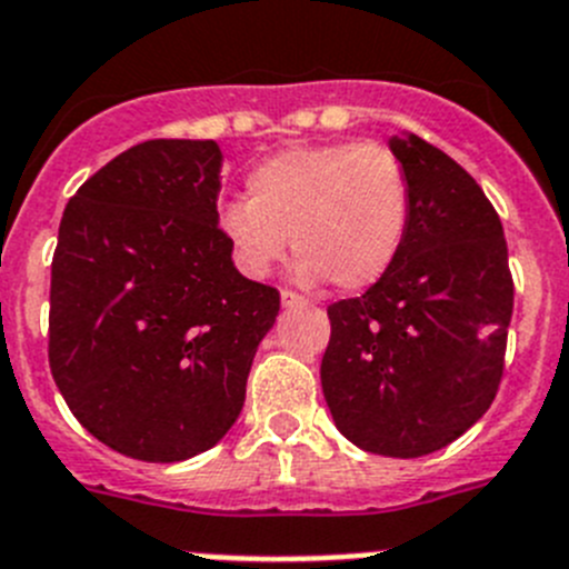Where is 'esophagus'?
Masks as SVG:
<instances>
[{
	"label": "esophagus",
	"mask_w": 569,
	"mask_h": 569,
	"mask_svg": "<svg viewBox=\"0 0 569 569\" xmlns=\"http://www.w3.org/2000/svg\"><path fill=\"white\" fill-rule=\"evenodd\" d=\"M307 305H310V301H307L305 296L293 293V290H281V307H284V310H301V307Z\"/></svg>",
	"instance_id": "34e87169"
}]
</instances>
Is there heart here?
Wrapping results in <instances>:
<instances>
[{"instance_id":"b5f03b06","label":"heart","mask_w":569,"mask_h":569,"mask_svg":"<svg viewBox=\"0 0 569 569\" xmlns=\"http://www.w3.org/2000/svg\"><path fill=\"white\" fill-rule=\"evenodd\" d=\"M244 186L248 200L222 206L220 228L250 276L281 262L290 236L301 281L358 293L383 279L403 248L409 174L383 143L288 149L253 166Z\"/></svg>"}]
</instances>
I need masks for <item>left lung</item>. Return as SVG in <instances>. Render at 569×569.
Segmentation results:
<instances>
[{"mask_svg":"<svg viewBox=\"0 0 569 569\" xmlns=\"http://www.w3.org/2000/svg\"><path fill=\"white\" fill-rule=\"evenodd\" d=\"M389 149L409 174V231L383 279L327 307L321 389L349 442L411 460L491 409L513 279L502 222L477 180L417 134H395Z\"/></svg>","mask_w":569,"mask_h":569,"instance_id":"obj_1","label":"left lung"}]
</instances>
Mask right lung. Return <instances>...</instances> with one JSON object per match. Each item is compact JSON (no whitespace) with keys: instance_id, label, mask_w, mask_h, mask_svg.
<instances>
[{"instance_id":"1","label":"right lung","mask_w":569,"mask_h":569,"mask_svg":"<svg viewBox=\"0 0 569 569\" xmlns=\"http://www.w3.org/2000/svg\"><path fill=\"white\" fill-rule=\"evenodd\" d=\"M213 140H146L83 182L50 276V372L118 455L180 462L228 435L279 290L233 268Z\"/></svg>"}]
</instances>
